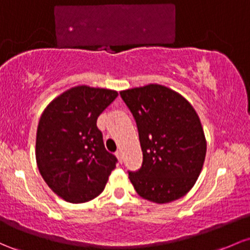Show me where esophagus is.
Here are the masks:
<instances>
[{
    "label": "esophagus",
    "instance_id": "esophagus-1",
    "mask_svg": "<svg viewBox=\"0 0 250 250\" xmlns=\"http://www.w3.org/2000/svg\"><path fill=\"white\" fill-rule=\"evenodd\" d=\"M115 154H116V156H117V159H119V161L120 163H122V160H123V156H122V152H121V150H117L116 153H115Z\"/></svg>",
    "mask_w": 250,
    "mask_h": 250
}]
</instances>
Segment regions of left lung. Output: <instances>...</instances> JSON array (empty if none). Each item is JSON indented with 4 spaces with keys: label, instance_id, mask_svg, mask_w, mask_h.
Segmentation results:
<instances>
[{
    "label": "left lung",
    "instance_id": "8db88e82",
    "mask_svg": "<svg viewBox=\"0 0 250 250\" xmlns=\"http://www.w3.org/2000/svg\"><path fill=\"white\" fill-rule=\"evenodd\" d=\"M138 125L142 166L128 171L139 196L164 204L182 198L198 179L207 154L201 120L182 95L149 84L120 92Z\"/></svg>",
    "mask_w": 250,
    "mask_h": 250
}]
</instances>
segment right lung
I'll return each mask as SVG.
<instances>
[{"instance_id":"1","label":"right lung","mask_w":250,"mask_h":250,"mask_svg":"<svg viewBox=\"0 0 250 250\" xmlns=\"http://www.w3.org/2000/svg\"><path fill=\"white\" fill-rule=\"evenodd\" d=\"M114 90L75 86L54 98L41 115L35 158L43 180L70 203L96 198L117 163L103 144L97 119L117 97Z\"/></svg>"}]
</instances>
